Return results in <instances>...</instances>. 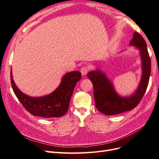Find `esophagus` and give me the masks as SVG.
I'll list each match as a JSON object with an SVG mask.
<instances>
[{
  "label": "esophagus",
  "instance_id": "34e87169",
  "mask_svg": "<svg viewBox=\"0 0 159 159\" xmlns=\"http://www.w3.org/2000/svg\"><path fill=\"white\" fill-rule=\"evenodd\" d=\"M88 70H89V68H88V67H87V66H83V67L81 68L80 72H81V74H82L83 76H85L87 74Z\"/></svg>",
  "mask_w": 159,
  "mask_h": 159
}]
</instances>
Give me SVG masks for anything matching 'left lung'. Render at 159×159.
Masks as SVG:
<instances>
[{
	"label": "left lung",
	"instance_id": "1",
	"mask_svg": "<svg viewBox=\"0 0 159 159\" xmlns=\"http://www.w3.org/2000/svg\"><path fill=\"white\" fill-rule=\"evenodd\" d=\"M129 45L139 49L142 65L141 79L137 89L130 96H120L106 74L100 69L90 71L87 75L93 84L95 106L104 115L112 116L133 109L138 105L147 89L151 65L146 42L141 35L134 32Z\"/></svg>",
	"mask_w": 159,
	"mask_h": 159
}]
</instances>
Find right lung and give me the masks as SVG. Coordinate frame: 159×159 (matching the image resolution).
<instances>
[{"label": "right lung", "instance_id": "add662e5", "mask_svg": "<svg viewBox=\"0 0 159 159\" xmlns=\"http://www.w3.org/2000/svg\"><path fill=\"white\" fill-rule=\"evenodd\" d=\"M81 79L79 71L69 72L62 77L55 90L44 97H32L16 87L11 70V82L15 95L25 109L34 116L44 118L61 117L66 114L76 84Z\"/></svg>", "mask_w": 159, "mask_h": 159}]
</instances>
